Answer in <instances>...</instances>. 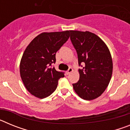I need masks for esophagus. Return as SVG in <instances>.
Returning a JSON list of instances; mask_svg holds the SVG:
<instances>
[{
	"label": "esophagus",
	"instance_id": "1",
	"mask_svg": "<svg viewBox=\"0 0 130 130\" xmlns=\"http://www.w3.org/2000/svg\"><path fill=\"white\" fill-rule=\"evenodd\" d=\"M73 72V69H72V68L70 67V68H69L67 72H66V73H67V74L68 75V74H70V73L71 72Z\"/></svg>",
	"mask_w": 130,
	"mask_h": 130
}]
</instances>
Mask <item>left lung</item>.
<instances>
[{"instance_id": "obj_1", "label": "left lung", "mask_w": 130, "mask_h": 130, "mask_svg": "<svg viewBox=\"0 0 130 130\" xmlns=\"http://www.w3.org/2000/svg\"><path fill=\"white\" fill-rule=\"evenodd\" d=\"M70 40L79 66L83 67L79 69V80L73 84V89L83 100L96 99L105 91L112 76L109 50L97 35L88 31L70 30Z\"/></svg>"}]
</instances>
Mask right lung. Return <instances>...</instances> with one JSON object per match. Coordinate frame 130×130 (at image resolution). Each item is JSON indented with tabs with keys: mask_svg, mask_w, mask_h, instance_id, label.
<instances>
[{
	"mask_svg": "<svg viewBox=\"0 0 130 130\" xmlns=\"http://www.w3.org/2000/svg\"><path fill=\"white\" fill-rule=\"evenodd\" d=\"M70 30L43 32L37 36L26 48L20 62V75L31 94L39 98L51 95L64 72L53 67L56 53L70 37Z\"/></svg>",
	"mask_w": 130,
	"mask_h": 130,
	"instance_id": "add662e5",
	"label": "right lung"
}]
</instances>
